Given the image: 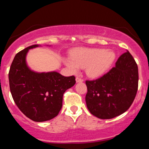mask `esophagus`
I'll return each mask as SVG.
<instances>
[{
    "mask_svg": "<svg viewBox=\"0 0 149 149\" xmlns=\"http://www.w3.org/2000/svg\"><path fill=\"white\" fill-rule=\"evenodd\" d=\"M76 82H83V79H82V78H79V77H77Z\"/></svg>",
    "mask_w": 149,
    "mask_h": 149,
    "instance_id": "1",
    "label": "esophagus"
}]
</instances>
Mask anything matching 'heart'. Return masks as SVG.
<instances>
[{
	"label": "heart",
	"mask_w": 149,
	"mask_h": 149,
	"mask_svg": "<svg viewBox=\"0 0 149 149\" xmlns=\"http://www.w3.org/2000/svg\"><path fill=\"white\" fill-rule=\"evenodd\" d=\"M115 59L111 51L100 48H79L73 50L71 57L64 58V64L72 71L77 72L79 68H86V73L93 78L98 77L109 70Z\"/></svg>",
	"instance_id": "1"
}]
</instances>
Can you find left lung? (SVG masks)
Listing matches in <instances>:
<instances>
[{
	"mask_svg": "<svg viewBox=\"0 0 149 149\" xmlns=\"http://www.w3.org/2000/svg\"><path fill=\"white\" fill-rule=\"evenodd\" d=\"M86 105L90 112L102 120L112 119L130 107L138 87V69L129 51L124 53L115 67L95 80H86Z\"/></svg>",
	"mask_w": 149,
	"mask_h": 149,
	"instance_id": "1",
	"label": "left lung"
}]
</instances>
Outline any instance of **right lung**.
Masks as SVG:
<instances>
[{
    "label": "right lung",
    "mask_w": 149,
    "mask_h": 149,
    "mask_svg": "<svg viewBox=\"0 0 149 149\" xmlns=\"http://www.w3.org/2000/svg\"><path fill=\"white\" fill-rule=\"evenodd\" d=\"M33 45L16 54L8 73L11 95L26 117L45 122L56 117L62 107L64 92L74 85V76L64 77L57 72H36L28 67L26 56Z\"/></svg>",
    "instance_id": "right-lung-1"
}]
</instances>
